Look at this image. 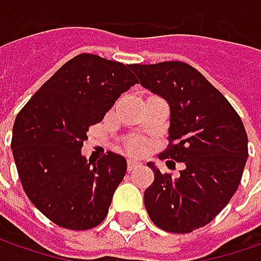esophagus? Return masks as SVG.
<instances>
[{"label":"esophagus","mask_w":261,"mask_h":261,"mask_svg":"<svg viewBox=\"0 0 261 261\" xmlns=\"http://www.w3.org/2000/svg\"><path fill=\"white\" fill-rule=\"evenodd\" d=\"M138 166H139V163H136L134 160H127V171H132Z\"/></svg>","instance_id":"34e87169"}]
</instances>
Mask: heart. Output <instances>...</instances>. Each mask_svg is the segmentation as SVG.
Listing matches in <instances>:
<instances>
[{"mask_svg":"<svg viewBox=\"0 0 261 261\" xmlns=\"http://www.w3.org/2000/svg\"><path fill=\"white\" fill-rule=\"evenodd\" d=\"M145 142L141 138H135V136L127 138L125 142H123V149H125L127 154H130V155H139V154H142L145 151Z\"/></svg>","mask_w":261,"mask_h":261,"instance_id":"heart-1","label":"heart"}]
</instances>
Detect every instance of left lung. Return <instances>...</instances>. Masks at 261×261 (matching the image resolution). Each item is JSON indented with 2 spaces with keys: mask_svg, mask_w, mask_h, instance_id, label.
<instances>
[{
  "mask_svg": "<svg viewBox=\"0 0 261 261\" xmlns=\"http://www.w3.org/2000/svg\"><path fill=\"white\" fill-rule=\"evenodd\" d=\"M130 69L170 106V144L158 156L185 164L178 177L146 164L154 171L144 193L146 212L167 232H192L209 224L237 192L248 156L246 129L229 101L193 66L168 61Z\"/></svg>",
  "mask_w": 261,
  "mask_h": 261,
  "instance_id": "obj_1",
  "label": "left lung"
}]
</instances>
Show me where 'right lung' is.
<instances>
[{
    "mask_svg": "<svg viewBox=\"0 0 261 261\" xmlns=\"http://www.w3.org/2000/svg\"><path fill=\"white\" fill-rule=\"evenodd\" d=\"M138 84L130 65L81 54L68 61L20 110L13 126L15 167L30 202L56 225L84 231L105 221L126 160L81 155L90 126Z\"/></svg>",
    "mask_w": 261,
    "mask_h": 261,
    "instance_id": "obj_1",
    "label": "right lung"
}]
</instances>
